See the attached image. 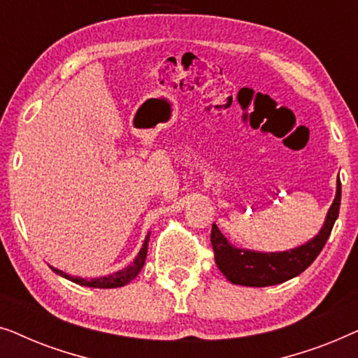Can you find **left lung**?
Returning <instances> with one entry per match:
<instances>
[{"instance_id": "obj_1", "label": "left lung", "mask_w": 358, "mask_h": 358, "mask_svg": "<svg viewBox=\"0 0 358 358\" xmlns=\"http://www.w3.org/2000/svg\"><path fill=\"white\" fill-rule=\"evenodd\" d=\"M341 180L337 179L334 202L327 210L324 224L320 233L301 246L278 252H261L254 249L238 248L220 231L217 224L212 227V246L215 262L224 277L234 285L244 287H271L278 285L300 275L315 262L329 238L341 207Z\"/></svg>"}]
</instances>
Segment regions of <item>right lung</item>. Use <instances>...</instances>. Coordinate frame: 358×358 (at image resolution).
<instances>
[{"label": "right lung", "mask_w": 358, "mask_h": 358, "mask_svg": "<svg viewBox=\"0 0 358 358\" xmlns=\"http://www.w3.org/2000/svg\"><path fill=\"white\" fill-rule=\"evenodd\" d=\"M150 234H151V231H148V234H146V236H145L143 246H141L140 252L136 254V257L134 259V262H131L130 266H127V267L122 268V271H117L114 273H109V275L97 277V278H83V277H73V275H70V273L63 272V271H60V268H57V267H52L50 266V268L57 273V275L66 278V280L75 282V283H78V285H83V287H92V288H117V287H124L129 282L134 280V278L138 275L140 271L145 266L146 252H148Z\"/></svg>", "instance_id": "obj_1"}]
</instances>
